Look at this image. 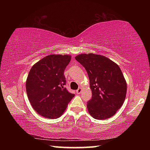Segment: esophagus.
Segmentation results:
<instances>
[{
    "mask_svg": "<svg viewBox=\"0 0 150 150\" xmlns=\"http://www.w3.org/2000/svg\"><path fill=\"white\" fill-rule=\"evenodd\" d=\"M81 91H82V88H81V87H79L77 90V92H76V93H77V94H78V95H79V94H80L81 93Z\"/></svg>",
    "mask_w": 150,
    "mask_h": 150,
    "instance_id": "34e87169",
    "label": "esophagus"
}]
</instances>
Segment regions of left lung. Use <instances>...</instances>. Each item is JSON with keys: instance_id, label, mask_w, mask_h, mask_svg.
<instances>
[{"instance_id": "obj_1", "label": "left lung", "mask_w": 150, "mask_h": 150, "mask_svg": "<svg viewBox=\"0 0 150 150\" xmlns=\"http://www.w3.org/2000/svg\"><path fill=\"white\" fill-rule=\"evenodd\" d=\"M88 73L92 98L87 102L88 112L94 118L106 120L122 106L127 85L119 66L101 55L82 54L75 57Z\"/></svg>"}]
</instances>
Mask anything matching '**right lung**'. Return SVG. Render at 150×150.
I'll use <instances>...</instances> for the list:
<instances>
[{
  "label": "right lung",
  "mask_w": 150,
  "mask_h": 150,
  "mask_svg": "<svg viewBox=\"0 0 150 150\" xmlns=\"http://www.w3.org/2000/svg\"><path fill=\"white\" fill-rule=\"evenodd\" d=\"M71 56L50 55L32 66L26 88L32 108L43 117L55 119L62 115L75 95L64 87V71Z\"/></svg>",
  "instance_id": "right-lung-1"
}]
</instances>
